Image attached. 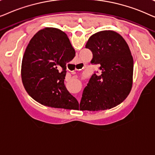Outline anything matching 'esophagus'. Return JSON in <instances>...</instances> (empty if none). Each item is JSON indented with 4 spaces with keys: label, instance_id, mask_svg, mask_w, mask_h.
<instances>
[{
    "label": "esophagus",
    "instance_id": "34e87169",
    "mask_svg": "<svg viewBox=\"0 0 155 155\" xmlns=\"http://www.w3.org/2000/svg\"><path fill=\"white\" fill-rule=\"evenodd\" d=\"M75 65H77V66H78V68H79L80 70H81V69L83 68V63H82L81 62V61H77V62H76ZM78 100L80 101V99H78Z\"/></svg>",
    "mask_w": 155,
    "mask_h": 155
}]
</instances>
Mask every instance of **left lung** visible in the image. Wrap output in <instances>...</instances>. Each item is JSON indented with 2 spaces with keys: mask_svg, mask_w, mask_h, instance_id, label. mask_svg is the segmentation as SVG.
<instances>
[{
  "mask_svg": "<svg viewBox=\"0 0 155 155\" xmlns=\"http://www.w3.org/2000/svg\"><path fill=\"white\" fill-rule=\"evenodd\" d=\"M85 48L92 52L91 63L99 65L84 87L80 109L99 111L116 107L130 93L133 58L125 39L116 31L104 30L91 36Z\"/></svg>",
  "mask_w": 155,
  "mask_h": 155,
  "instance_id": "left-lung-1",
  "label": "left lung"
}]
</instances>
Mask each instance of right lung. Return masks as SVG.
<instances>
[{
  "instance_id": "1",
  "label": "right lung",
  "mask_w": 155,
  "mask_h": 155,
  "mask_svg": "<svg viewBox=\"0 0 155 155\" xmlns=\"http://www.w3.org/2000/svg\"><path fill=\"white\" fill-rule=\"evenodd\" d=\"M75 51L65 32L46 27L36 33L25 50L21 75L34 99L44 106L70 109L78 101L65 87L66 64Z\"/></svg>"
}]
</instances>
